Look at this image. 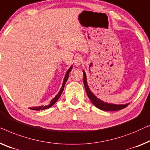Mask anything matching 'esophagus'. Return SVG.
I'll return each instance as SVG.
<instances>
[{"label": "esophagus", "instance_id": "obj_1", "mask_svg": "<svg viewBox=\"0 0 150 150\" xmlns=\"http://www.w3.org/2000/svg\"><path fill=\"white\" fill-rule=\"evenodd\" d=\"M73 62H74V64L76 67H79L82 62V58L79 56L75 57V58L74 59V61H73Z\"/></svg>", "mask_w": 150, "mask_h": 150}]
</instances>
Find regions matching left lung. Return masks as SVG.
<instances>
[{"mask_svg":"<svg viewBox=\"0 0 150 150\" xmlns=\"http://www.w3.org/2000/svg\"><path fill=\"white\" fill-rule=\"evenodd\" d=\"M83 84L84 87H85L86 92L87 93L88 96L89 97L90 100L92 101V103H93L94 105L97 108L101 109L103 111H117L120 110V109H124L129 105V103L126 105H114V104H109V103H107L103 102V101L100 100V99L94 95L93 93L90 91L89 87H88V83H87V79H86V73L83 71Z\"/></svg>","mask_w":150,"mask_h":150,"instance_id":"1","label":"left lung"}]
</instances>
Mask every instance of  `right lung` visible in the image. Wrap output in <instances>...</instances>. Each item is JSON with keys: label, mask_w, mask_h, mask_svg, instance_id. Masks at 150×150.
Masks as SVG:
<instances>
[{"label": "right lung", "mask_w": 150, "mask_h": 150, "mask_svg": "<svg viewBox=\"0 0 150 150\" xmlns=\"http://www.w3.org/2000/svg\"><path fill=\"white\" fill-rule=\"evenodd\" d=\"M71 69H72V67H71L70 69H69L68 71L67 72V74L65 75L64 77V81H63V83H62V88H61V89L60 90V92H59V93L58 94V95H56L55 96V98H54L52 100H51V102H50V105H47V106H40V107H30V109H33V110H43V109H48L50 108V107H51L52 105H54L55 103H56V101L58 100V98H60V96H61V94H62L63 90H64V85L65 83H66V82L67 81V79H68V77H69V73H70L71 71Z\"/></svg>", "instance_id": "1"}]
</instances>
